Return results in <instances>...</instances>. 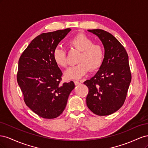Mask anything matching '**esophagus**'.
Masks as SVG:
<instances>
[{"instance_id": "obj_1", "label": "esophagus", "mask_w": 148, "mask_h": 148, "mask_svg": "<svg viewBox=\"0 0 148 148\" xmlns=\"http://www.w3.org/2000/svg\"><path fill=\"white\" fill-rule=\"evenodd\" d=\"M74 83H75V85H78L80 84V82L79 81H77V80H76V81H74Z\"/></svg>"}]
</instances>
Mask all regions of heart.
<instances>
[{
	"label": "heart",
	"instance_id": "obj_1",
	"mask_svg": "<svg viewBox=\"0 0 148 148\" xmlns=\"http://www.w3.org/2000/svg\"><path fill=\"white\" fill-rule=\"evenodd\" d=\"M69 44L81 51L78 62L79 64L70 67L65 71V77L68 79H77L82 78L90 69L92 71L98 69L104 58V50L99 44H93L92 40L86 35L80 33L69 41ZM53 59L57 65L66 67L67 59L65 49L57 46L53 49Z\"/></svg>",
	"mask_w": 148,
	"mask_h": 148
}]
</instances>
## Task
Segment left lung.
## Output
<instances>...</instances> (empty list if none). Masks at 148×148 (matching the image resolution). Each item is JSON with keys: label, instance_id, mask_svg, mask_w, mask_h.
Listing matches in <instances>:
<instances>
[{"label": "left lung", "instance_id": "left-lung-1", "mask_svg": "<svg viewBox=\"0 0 148 148\" xmlns=\"http://www.w3.org/2000/svg\"><path fill=\"white\" fill-rule=\"evenodd\" d=\"M100 39L104 58L96 74L84 82L88 87L86 104L94 114L109 115L117 111L126 99L132 79L128 56L112 34L102 29H88Z\"/></svg>", "mask_w": 148, "mask_h": 148}]
</instances>
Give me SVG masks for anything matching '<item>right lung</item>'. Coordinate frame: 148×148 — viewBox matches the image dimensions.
<instances>
[{
	"instance_id": "right-lung-1",
	"label": "right lung",
	"mask_w": 148,
	"mask_h": 148,
	"mask_svg": "<svg viewBox=\"0 0 148 148\" xmlns=\"http://www.w3.org/2000/svg\"><path fill=\"white\" fill-rule=\"evenodd\" d=\"M70 28L41 34L22 53L17 82L25 104L39 117L54 119L63 112L74 83H60L62 73L53 59V51Z\"/></svg>"
}]
</instances>
